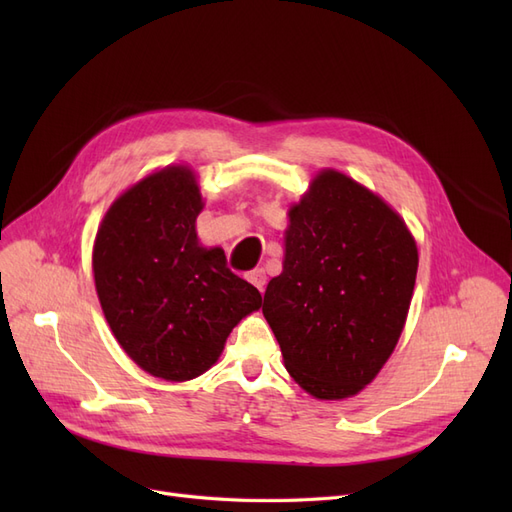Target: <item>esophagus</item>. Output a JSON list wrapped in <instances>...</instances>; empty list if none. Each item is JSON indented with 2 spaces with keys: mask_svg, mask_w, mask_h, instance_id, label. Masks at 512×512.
Instances as JSON below:
<instances>
[{
  "mask_svg": "<svg viewBox=\"0 0 512 512\" xmlns=\"http://www.w3.org/2000/svg\"><path fill=\"white\" fill-rule=\"evenodd\" d=\"M245 277H247V282L254 284L260 292H265V286H267V275H265V271H262V269H254V271L247 273Z\"/></svg>",
  "mask_w": 512,
  "mask_h": 512,
  "instance_id": "obj_1",
  "label": "esophagus"
}]
</instances>
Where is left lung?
Here are the masks:
<instances>
[{
  "mask_svg": "<svg viewBox=\"0 0 512 512\" xmlns=\"http://www.w3.org/2000/svg\"><path fill=\"white\" fill-rule=\"evenodd\" d=\"M418 254L406 222L363 185L324 170L290 209L282 275L265 314L288 374L318 399L376 378L404 329Z\"/></svg>",
  "mask_w": 512,
  "mask_h": 512,
  "instance_id": "8db88e82",
  "label": "left lung"
}]
</instances>
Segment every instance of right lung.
<instances>
[{"label": "right lung", "instance_id": "add662e5", "mask_svg": "<svg viewBox=\"0 0 512 512\" xmlns=\"http://www.w3.org/2000/svg\"><path fill=\"white\" fill-rule=\"evenodd\" d=\"M203 209L190 168L168 166L119 196L100 224L94 277L121 348L147 374L192 380L224 350L260 292L232 273L220 247H200Z\"/></svg>", "mask_w": 512, "mask_h": 512}]
</instances>
